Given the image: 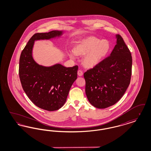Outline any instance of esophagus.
<instances>
[{"instance_id":"34e87169","label":"esophagus","mask_w":151,"mask_h":151,"mask_svg":"<svg viewBox=\"0 0 151 151\" xmlns=\"http://www.w3.org/2000/svg\"><path fill=\"white\" fill-rule=\"evenodd\" d=\"M78 75H79V76H81L83 75V72L81 70H78Z\"/></svg>"}]
</instances>
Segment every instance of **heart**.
<instances>
[{
	"label": "heart",
	"instance_id": "1",
	"mask_svg": "<svg viewBox=\"0 0 151 151\" xmlns=\"http://www.w3.org/2000/svg\"><path fill=\"white\" fill-rule=\"evenodd\" d=\"M110 50V45L108 40L91 37L82 40L75 47L74 52L76 55H85L83 59L84 65L92 67L98 65L108 55ZM71 57L74 58L71 54Z\"/></svg>",
	"mask_w": 151,
	"mask_h": 151
}]
</instances>
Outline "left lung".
<instances>
[{
  "label": "left lung",
  "instance_id": "1",
  "mask_svg": "<svg viewBox=\"0 0 151 151\" xmlns=\"http://www.w3.org/2000/svg\"><path fill=\"white\" fill-rule=\"evenodd\" d=\"M110 55L84 73L86 93L95 108L105 109L119 100L129 86L132 73V56L119 35Z\"/></svg>",
  "mask_w": 151,
  "mask_h": 151
}]
</instances>
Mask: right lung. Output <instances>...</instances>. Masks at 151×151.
I'll use <instances>...</instances> for the list:
<instances>
[{"label":"right lung","mask_w":151,"mask_h":151,"mask_svg":"<svg viewBox=\"0 0 151 151\" xmlns=\"http://www.w3.org/2000/svg\"><path fill=\"white\" fill-rule=\"evenodd\" d=\"M62 35V31L58 30L35 34L20 57L19 73L25 93L37 106L47 111L57 110L63 106L72 84L77 79L78 66L39 65L33 58L32 49L35 41L49 40Z\"/></svg>","instance_id":"1"}]
</instances>
